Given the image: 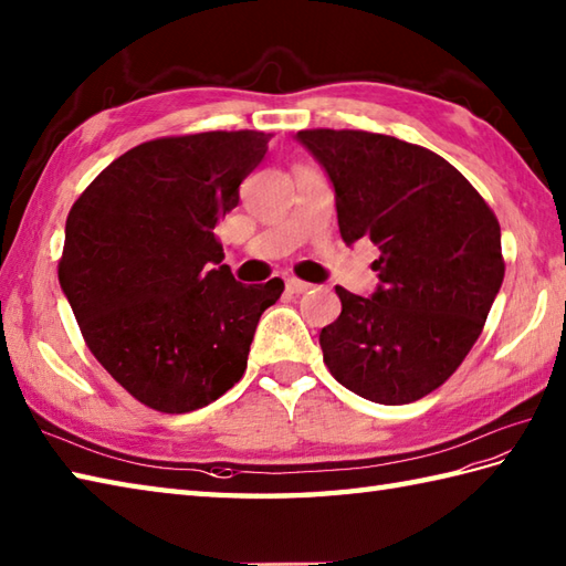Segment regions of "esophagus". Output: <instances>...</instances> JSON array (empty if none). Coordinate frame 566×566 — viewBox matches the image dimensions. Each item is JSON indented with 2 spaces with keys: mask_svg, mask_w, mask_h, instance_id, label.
<instances>
[{
  "mask_svg": "<svg viewBox=\"0 0 566 566\" xmlns=\"http://www.w3.org/2000/svg\"><path fill=\"white\" fill-rule=\"evenodd\" d=\"M285 287H287V293H295V295H300V293H305V291H307L310 283H305V281H297V279H287V281H285Z\"/></svg>",
  "mask_w": 566,
  "mask_h": 566,
  "instance_id": "34e87169",
  "label": "esophagus"
}]
</instances>
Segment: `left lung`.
Returning a JSON list of instances; mask_svg holds the SVG:
<instances>
[{
    "mask_svg": "<svg viewBox=\"0 0 566 566\" xmlns=\"http://www.w3.org/2000/svg\"><path fill=\"white\" fill-rule=\"evenodd\" d=\"M334 186L339 234L371 239V297L337 285L319 347L344 388L384 406L432 394L474 347L505 263L501 227L461 172L428 148L371 132H297Z\"/></svg>",
    "mask_w": 566,
    "mask_h": 566,
    "instance_id": "1",
    "label": "left lung"
}]
</instances>
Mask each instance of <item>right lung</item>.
Returning a JSON list of instances; mask_svg holds the SVG:
<instances>
[{"instance_id": "obj_1", "label": "right lung", "mask_w": 566, "mask_h": 566, "mask_svg": "<svg viewBox=\"0 0 566 566\" xmlns=\"http://www.w3.org/2000/svg\"><path fill=\"white\" fill-rule=\"evenodd\" d=\"M271 134L205 132L134 146L99 172L65 222L57 281L95 359L158 412H190L247 371L283 281H234L214 227Z\"/></svg>"}]
</instances>
